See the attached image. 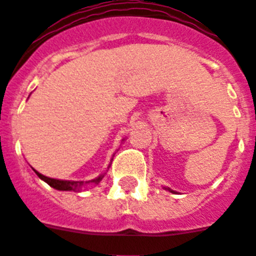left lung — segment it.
Instances as JSON below:
<instances>
[{
  "instance_id": "8db88e82",
  "label": "left lung",
  "mask_w": 256,
  "mask_h": 256,
  "mask_svg": "<svg viewBox=\"0 0 256 256\" xmlns=\"http://www.w3.org/2000/svg\"><path fill=\"white\" fill-rule=\"evenodd\" d=\"M168 191H171V192H174V191H172V190H170V188H168Z\"/></svg>"
}]
</instances>
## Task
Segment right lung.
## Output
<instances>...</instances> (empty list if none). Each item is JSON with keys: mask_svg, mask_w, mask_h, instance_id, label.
Listing matches in <instances>:
<instances>
[{"mask_svg": "<svg viewBox=\"0 0 256 256\" xmlns=\"http://www.w3.org/2000/svg\"><path fill=\"white\" fill-rule=\"evenodd\" d=\"M36 171V170H34ZM36 174L42 179V180H45L49 186H52L53 188H57V190H62V191H69V190H80L85 183L84 182H76V180H60V179H53L49 178V176H45V175L40 174L38 171H36ZM104 178V175H100L96 179L92 180L94 183H100V179Z\"/></svg>", "mask_w": 256, "mask_h": 256, "instance_id": "1", "label": "right lung"}]
</instances>
